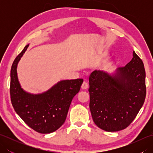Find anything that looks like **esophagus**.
I'll return each instance as SVG.
<instances>
[{"label": "esophagus", "mask_w": 153, "mask_h": 153, "mask_svg": "<svg viewBox=\"0 0 153 153\" xmlns=\"http://www.w3.org/2000/svg\"><path fill=\"white\" fill-rule=\"evenodd\" d=\"M87 88H88V83H87V82H84L82 85V89L85 90V89H87Z\"/></svg>", "instance_id": "34e87169"}]
</instances>
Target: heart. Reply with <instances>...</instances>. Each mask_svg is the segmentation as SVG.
<instances>
[{"label": "heart", "instance_id": "heart-1", "mask_svg": "<svg viewBox=\"0 0 153 153\" xmlns=\"http://www.w3.org/2000/svg\"><path fill=\"white\" fill-rule=\"evenodd\" d=\"M106 66H104V67H105H105H106Z\"/></svg>", "mask_w": 153, "mask_h": 153}]
</instances>
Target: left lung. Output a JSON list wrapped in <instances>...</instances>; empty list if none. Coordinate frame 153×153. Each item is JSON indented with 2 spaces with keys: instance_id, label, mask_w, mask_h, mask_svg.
Instances as JSON below:
<instances>
[{
  "instance_id": "8db88e82",
  "label": "left lung",
  "mask_w": 153,
  "mask_h": 153,
  "mask_svg": "<svg viewBox=\"0 0 153 153\" xmlns=\"http://www.w3.org/2000/svg\"><path fill=\"white\" fill-rule=\"evenodd\" d=\"M89 81V108L95 124L110 132L129 126L146 97L144 64L135 51L126 66L112 74L95 70Z\"/></svg>"
}]
</instances>
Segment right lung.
I'll use <instances>...</instances> for the list:
<instances>
[{"label": "right lung", "instance_id": "1", "mask_svg": "<svg viewBox=\"0 0 153 153\" xmlns=\"http://www.w3.org/2000/svg\"><path fill=\"white\" fill-rule=\"evenodd\" d=\"M29 45L15 58L10 71V98L16 112L26 124L40 134H50L62 126L74 96L83 79L62 80L47 91L31 94L22 88L17 66Z\"/></svg>", "mask_w": 153, "mask_h": 153}]
</instances>
